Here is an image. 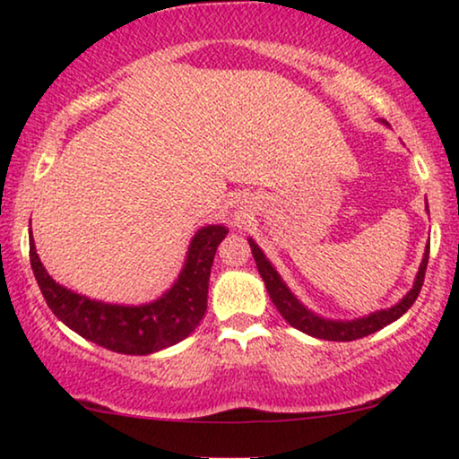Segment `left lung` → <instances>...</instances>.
I'll return each instance as SVG.
<instances>
[{"instance_id": "8db88e82", "label": "left lung", "mask_w": 459, "mask_h": 459, "mask_svg": "<svg viewBox=\"0 0 459 459\" xmlns=\"http://www.w3.org/2000/svg\"><path fill=\"white\" fill-rule=\"evenodd\" d=\"M426 209H429V206H426ZM248 244H250V250H253L256 269H259L261 278L267 286L269 299H272V303L278 307L280 316L284 317L292 328L305 332V334L324 338V341H336V342H349V341H357V338L369 336L403 316V313L416 303L418 294L422 290L424 273H426V265H429V253H430V244H429V247H426L422 265H420V272L416 275V281H413V288L399 300L397 305L391 307V309L376 311L372 316L353 319V322H332V319L317 317L316 313L305 309V307L294 299V294L288 290V286L281 281L278 272L272 267V263L265 259L263 250L256 247L253 240H248Z\"/></svg>"}]
</instances>
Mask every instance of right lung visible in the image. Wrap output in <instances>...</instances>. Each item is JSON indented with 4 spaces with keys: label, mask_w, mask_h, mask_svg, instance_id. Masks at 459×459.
<instances>
[{
    "label": "right lung",
    "mask_w": 459,
    "mask_h": 459,
    "mask_svg": "<svg viewBox=\"0 0 459 459\" xmlns=\"http://www.w3.org/2000/svg\"><path fill=\"white\" fill-rule=\"evenodd\" d=\"M225 236L228 230L223 225L200 230L171 290L142 307L100 303L56 284L37 256L33 234L29 236V256L43 299L62 324L115 353L150 355L184 341L196 330L206 311L212 259Z\"/></svg>",
    "instance_id": "right-lung-1"
}]
</instances>
